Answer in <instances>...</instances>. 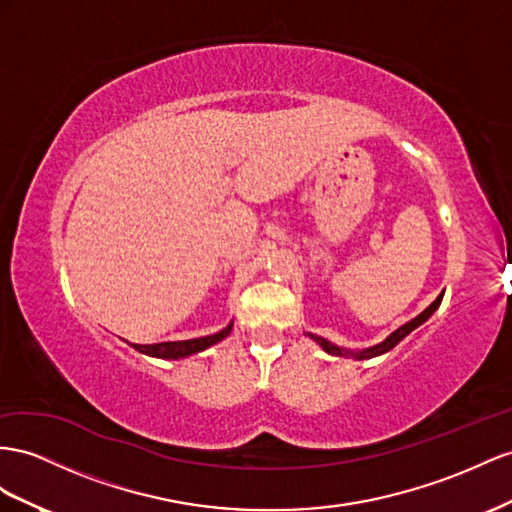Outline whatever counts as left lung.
<instances>
[{
  "mask_svg": "<svg viewBox=\"0 0 512 512\" xmlns=\"http://www.w3.org/2000/svg\"><path fill=\"white\" fill-rule=\"evenodd\" d=\"M441 299H444V293H441L431 306H428L424 312H420L416 319H411L409 323H405V325H400L396 331H392V334L385 338V340H381L379 344H372V347H366V349H344V347H338V344H334V342H329V340H325V338H321V336H316V334H306L308 338H312L316 344H319V347L325 351V353H329V355H338V357H353V359H372V357H379V355H383V353H388V351H392L396 344L403 340V338H407L413 329H418L422 323H426L428 319H431V316L435 314V310L439 308V303H441Z\"/></svg>",
  "mask_w": 512,
  "mask_h": 512,
  "instance_id": "left-lung-1",
  "label": "left lung"
}]
</instances>
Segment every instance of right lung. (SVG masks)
<instances>
[{
  "label": "right lung",
  "mask_w": 512,
  "mask_h": 512,
  "mask_svg": "<svg viewBox=\"0 0 512 512\" xmlns=\"http://www.w3.org/2000/svg\"><path fill=\"white\" fill-rule=\"evenodd\" d=\"M232 321L217 334L211 336H202V338H191V340H178V342H157V344H133L129 342L135 351H140L148 357H157V359H183L189 355H196L204 349L213 347V344L222 342L224 338L230 336L232 331Z\"/></svg>",
  "instance_id": "obj_1"
}]
</instances>
